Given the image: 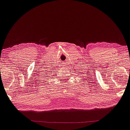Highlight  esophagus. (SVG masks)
I'll return each instance as SVG.
<instances>
[{
  "label": "esophagus",
  "instance_id": "esophagus-1",
  "mask_svg": "<svg viewBox=\"0 0 130 130\" xmlns=\"http://www.w3.org/2000/svg\"><path fill=\"white\" fill-rule=\"evenodd\" d=\"M64 65H65V64H64Z\"/></svg>",
  "mask_w": 130,
  "mask_h": 130
}]
</instances>
